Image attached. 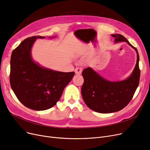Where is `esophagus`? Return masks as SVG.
<instances>
[{"mask_svg": "<svg viewBox=\"0 0 150 150\" xmlns=\"http://www.w3.org/2000/svg\"><path fill=\"white\" fill-rule=\"evenodd\" d=\"M81 71H82V69L81 67H76L75 69V73L76 74H81Z\"/></svg>", "mask_w": 150, "mask_h": 150, "instance_id": "obj_1", "label": "esophagus"}]
</instances>
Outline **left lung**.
<instances>
[{
    "mask_svg": "<svg viewBox=\"0 0 150 150\" xmlns=\"http://www.w3.org/2000/svg\"><path fill=\"white\" fill-rule=\"evenodd\" d=\"M115 43L126 42L137 53L135 68L126 79L112 81L97 74L92 68L88 67L82 71L84 83L81 95L86 105L93 111L101 113L118 112L125 108L132 99L137 88L140 75L138 51L121 34H112Z\"/></svg>",
    "mask_w": 150,
    "mask_h": 150,
    "instance_id": "left-lung-1",
    "label": "left lung"
}]
</instances>
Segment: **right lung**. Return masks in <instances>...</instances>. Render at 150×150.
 <instances>
[{"instance_id": "add662e5", "label": "right lung", "mask_w": 150, "mask_h": 150, "mask_svg": "<svg viewBox=\"0 0 150 150\" xmlns=\"http://www.w3.org/2000/svg\"><path fill=\"white\" fill-rule=\"evenodd\" d=\"M45 38L34 36L25 39L13 51L10 59L12 90L24 106L37 111L54 106L75 75L74 71L62 72L42 67L33 60L32 45L37 38Z\"/></svg>"}]
</instances>
